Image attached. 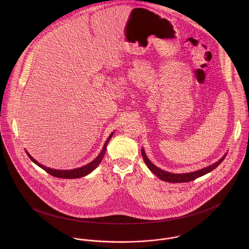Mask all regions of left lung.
Listing matches in <instances>:
<instances>
[{"label": "left lung", "mask_w": 249, "mask_h": 249, "mask_svg": "<svg viewBox=\"0 0 249 249\" xmlns=\"http://www.w3.org/2000/svg\"><path fill=\"white\" fill-rule=\"evenodd\" d=\"M227 153H225L218 161H216L215 163H213L212 165L206 167V168H203L201 170H198V171H196V172H192V173H187V174H172V173H169V172H166V171H163L161 169H159L158 167H156L154 164H152L150 162V160L147 158L143 148H142V158H143V161L145 163V165L147 166V168L157 177L158 178H160L161 180L163 181H166V182H171V183H181V182H189V181H193L196 178H200L210 172H212L213 170H214L225 158Z\"/></svg>", "instance_id": "obj_1"}]
</instances>
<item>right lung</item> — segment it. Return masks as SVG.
Segmentation results:
<instances>
[{
    "instance_id": "1",
    "label": "right lung",
    "mask_w": 249,
    "mask_h": 249,
    "mask_svg": "<svg viewBox=\"0 0 249 249\" xmlns=\"http://www.w3.org/2000/svg\"><path fill=\"white\" fill-rule=\"evenodd\" d=\"M113 134H114V132H112V133L109 135V137L107 138V141H106L105 144H104V147H103L101 153L97 156V158H95V159H94L92 162H90L89 164H87V165H85V166H83V167L77 168V169H72V170H54V169H51V168L45 167L44 165L38 163L36 159H35L27 150H26V152H27L28 156L30 157V159H31L34 163H36L38 167H40L41 169H43L44 171H46L48 174H50V175L53 176V177L59 178H67V179L83 178V177L89 175L90 173H92V172L100 165V163L102 162V160H103V158H104V156H105V154H106L107 143L110 141V139H111V137L113 136Z\"/></svg>"
}]
</instances>
